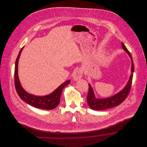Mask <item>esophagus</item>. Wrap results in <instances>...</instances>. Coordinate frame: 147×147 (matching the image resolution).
Listing matches in <instances>:
<instances>
[{"mask_svg": "<svg viewBox=\"0 0 147 147\" xmlns=\"http://www.w3.org/2000/svg\"><path fill=\"white\" fill-rule=\"evenodd\" d=\"M83 71L81 69H76L73 73V79L75 81H78L82 77Z\"/></svg>", "mask_w": 147, "mask_h": 147, "instance_id": "1", "label": "esophagus"}]
</instances>
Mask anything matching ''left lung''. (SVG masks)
Returning <instances> with one entry per match:
<instances>
[{"label":"left lung","mask_w":147,"mask_h":147,"mask_svg":"<svg viewBox=\"0 0 147 147\" xmlns=\"http://www.w3.org/2000/svg\"><path fill=\"white\" fill-rule=\"evenodd\" d=\"M122 47L126 53H127V54H128L129 57L131 59V63H132L131 70V74L130 75L129 80L126 84L125 87L122 90H121L119 93H117L116 94L110 97H109L107 98H102V99H99V98H96L93 89L91 86V85L90 84H88L89 91H88V94L87 96V102L89 106V107L93 110H105V109L111 108V107L120 105L122 102H123L125 100V99L129 94V92L131 90V85H132L133 72L134 71V65L132 56L123 42H122Z\"/></svg>","instance_id":"obj_1"}]
</instances>
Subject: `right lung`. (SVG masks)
I'll return each mask as SVG.
<instances>
[{"label":"right lung","instance_id":"right-lung-1","mask_svg":"<svg viewBox=\"0 0 147 147\" xmlns=\"http://www.w3.org/2000/svg\"><path fill=\"white\" fill-rule=\"evenodd\" d=\"M24 47L21 49L17 57L15 67V85L16 92L24 101L33 107L46 110H52L59 105L63 88L70 83L68 80L58 87L51 94L45 96H37L27 93L21 86L18 76V62Z\"/></svg>","mask_w":147,"mask_h":147}]
</instances>
